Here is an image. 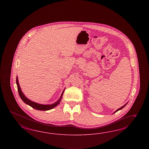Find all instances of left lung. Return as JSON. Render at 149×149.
Returning a JSON list of instances; mask_svg holds the SVG:
<instances>
[{
  "label": "left lung",
  "instance_id": "8db88e82",
  "mask_svg": "<svg viewBox=\"0 0 149 149\" xmlns=\"http://www.w3.org/2000/svg\"><path fill=\"white\" fill-rule=\"evenodd\" d=\"M127 103H128V102H127V103H126V104H125V105H123V106H122V107H121V108H120L118 109H117V110H116V111H115V112H114V113H116V112H117V111H118V110H121V109H122L123 108H124V107H125V106H126V105L127 104Z\"/></svg>",
  "mask_w": 149,
  "mask_h": 149
}]
</instances>
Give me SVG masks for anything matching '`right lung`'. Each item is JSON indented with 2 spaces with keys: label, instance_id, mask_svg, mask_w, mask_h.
Listing matches in <instances>:
<instances>
[{
  "label": "right lung",
  "instance_id": "1",
  "mask_svg": "<svg viewBox=\"0 0 149 149\" xmlns=\"http://www.w3.org/2000/svg\"><path fill=\"white\" fill-rule=\"evenodd\" d=\"M16 84L17 86V89H18V93L19 95L20 98L23 101L24 103H25L26 104L31 106L33 108L36 109V110H41V111H47V110H49L52 109L54 108V107H56L57 105H58L59 103L61 102V99L62 98V96H63V93L65 89L63 91L62 94L61 95V97H59L58 100L57 101H56V102H54V103L51 104H39L36 102H33L32 100H31L30 99L27 98V97L25 96V95L23 94L22 90L21 89L20 86L19 85L18 83V77L17 76L16 77Z\"/></svg>",
  "mask_w": 149,
  "mask_h": 149
}]
</instances>
